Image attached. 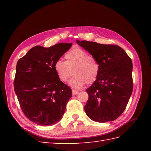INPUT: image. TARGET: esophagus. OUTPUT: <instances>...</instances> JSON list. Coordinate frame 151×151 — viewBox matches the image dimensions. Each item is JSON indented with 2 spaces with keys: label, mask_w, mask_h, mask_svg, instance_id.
<instances>
[{
  "label": "esophagus",
  "mask_w": 151,
  "mask_h": 151,
  "mask_svg": "<svg viewBox=\"0 0 151 151\" xmlns=\"http://www.w3.org/2000/svg\"><path fill=\"white\" fill-rule=\"evenodd\" d=\"M78 91H76V90H75V89H73L72 90V93H73V95H77L78 94Z\"/></svg>",
  "instance_id": "1"
}]
</instances>
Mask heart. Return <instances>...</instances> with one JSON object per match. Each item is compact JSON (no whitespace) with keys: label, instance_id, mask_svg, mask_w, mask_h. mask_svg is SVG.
<instances>
[{"label":"heart","instance_id":"obj_1","mask_svg":"<svg viewBox=\"0 0 151 151\" xmlns=\"http://www.w3.org/2000/svg\"><path fill=\"white\" fill-rule=\"evenodd\" d=\"M65 58V61L58 60L54 63V70L60 81L67 82L73 73L69 85L79 89L86 83L92 84L97 81L100 65L95 58L79 47L69 50Z\"/></svg>","mask_w":151,"mask_h":151}]
</instances>
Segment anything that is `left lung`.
Instances as JSON below:
<instances>
[{"mask_svg": "<svg viewBox=\"0 0 151 151\" xmlns=\"http://www.w3.org/2000/svg\"><path fill=\"white\" fill-rule=\"evenodd\" d=\"M100 65L98 78L86 89L89 99L84 110L91 120L105 123L124 111L132 93V62L121 47L76 40Z\"/></svg>", "mask_w": 151, "mask_h": 151, "instance_id": "1", "label": "left lung"}]
</instances>
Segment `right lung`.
<instances>
[{
  "label": "right lung",
  "mask_w": 151,
  "mask_h": 151,
  "mask_svg": "<svg viewBox=\"0 0 151 151\" xmlns=\"http://www.w3.org/2000/svg\"><path fill=\"white\" fill-rule=\"evenodd\" d=\"M73 43L34 47L18 60L14 90L25 116L41 126L57 123L72 97V90L58 77L54 63Z\"/></svg>",
  "instance_id": "add662e5"
}]
</instances>
